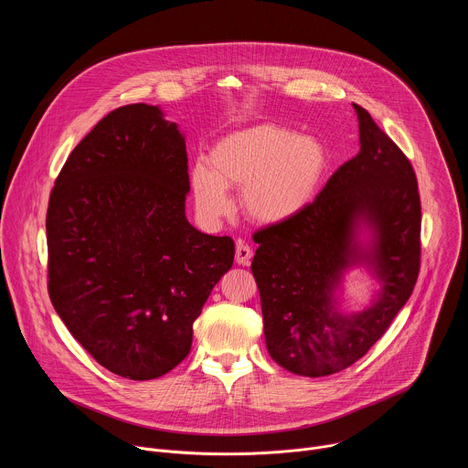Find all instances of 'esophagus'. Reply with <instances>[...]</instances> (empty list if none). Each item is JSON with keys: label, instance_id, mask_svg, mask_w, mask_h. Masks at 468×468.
Masks as SVG:
<instances>
[{"label": "esophagus", "instance_id": "1", "mask_svg": "<svg viewBox=\"0 0 468 468\" xmlns=\"http://www.w3.org/2000/svg\"><path fill=\"white\" fill-rule=\"evenodd\" d=\"M251 257H253V250H251L246 242L237 240V246H235V261H237L239 264H250Z\"/></svg>", "mask_w": 468, "mask_h": 468}]
</instances>
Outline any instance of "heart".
Instances as JSON below:
<instances>
[{
  "mask_svg": "<svg viewBox=\"0 0 468 468\" xmlns=\"http://www.w3.org/2000/svg\"><path fill=\"white\" fill-rule=\"evenodd\" d=\"M327 165L322 144L300 133L262 123L220 139L209 166L196 163L190 188L197 211L207 220L226 217L231 199L226 188L242 192L248 218L282 224L302 213L313 199Z\"/></svg>",
  "mask_w": 468,
  "mask_h": 468,
  "instance_id": "obj_1",
  "label": "heart"
}]
</instances>
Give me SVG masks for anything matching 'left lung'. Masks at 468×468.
Returning a JSON list of instances; mask_svg holds the SVG:
<instances>
[{
    "mask_svg": "<svg viewBox=\"0 0 468 468\" xmlns=\"http://www.w3.org/2000/svg\"><path fill=\"white\" fill-rule=\"evenodd\" d=\"M361 148L294 218L261 228L251 261L272 359L298 376L320 378L359 361L410 300L420 272V194L411 161L354 103ZM370 214L378 237L371 256L384 282L363 314L341 317L330 291L357 256L353 222ZM368 257V255H365Z\"/></svg>",
    "mask_w": 468,
    "mask_h": 468,
    "instance_id": "obj_1",
    "label": "left lung"
}]
</instances>
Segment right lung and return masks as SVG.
Listing matches in <instances>:
<instances>
[{
	"label": "right lung",
	"instance_id": "right-lung-1",
	"mask_svg": "<svg viewBox=\"0 0 468 468\" xmlns=\"http://www.w3.org/2000/svg\"><path fill=\"white\" fill-rule=\"evenodd\" d=\"M185 139L159 107L103 116L60 168L46 213L48 292L107 370L146 381L190 352L192 324L235 242L194 229Z\"/></svg>",
	"mask_w": 468,
	"mask_h": 468
}]
</instances>
